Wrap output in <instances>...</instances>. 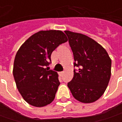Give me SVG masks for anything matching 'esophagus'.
Returning a JSON list of instances; mask_svg holds the SVG:
<instances>
[{
	"label": "esophagus",
	"mask_w": 122,
	"mask_h": 122,
	"mask_svg": "<svg viewBox=\"0 0 122 122\" xmlns=\"http://www.w3.org/2000/svg\"><path fill=\"white\" fill-rule=\"evenodd\" d=\"M64 74V71H61V72H59V75H62Z\"/></svg>",
	"instance_id": "34e87169"
}]
</instances>
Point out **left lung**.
<instances>
[{
    "instance_id": "obj_1",
    "label": "left lung",
    "mask_w": 122,
    "mask_h": 122,
    "mask_svg": "<svg viewBox=\"0 0 122 122\" xmlns=\"http://www.w3.org/2000/svg\"><path fill=\"white\" fill-rule=\"evenodd\" d=\"M73 51V79L68 87L73 97L83 103L94 102L106 90L111 77V60L107 51L96 41L81 33L65 30Z\"/></svg>"
}]
</instances>
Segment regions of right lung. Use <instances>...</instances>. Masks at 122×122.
<instances>
[{"mask_svg":"<svg viewBox=\"0 0 122 122\" xmlns=\"http://www.w3.org/2000/svg\"><path fill=\"white\" fill-rule=\"evenodd\" d=\"M67 41L61 30H41L29 37L18 49L13 74L18 91L28 104L41 107L54 100L60 85L58 75L45 66L50 64L53 51Z\"/></svg>","mask_w":122,"mask_h":122,"instance_id":"obj_1","label":"right lung"}]
</instances>
